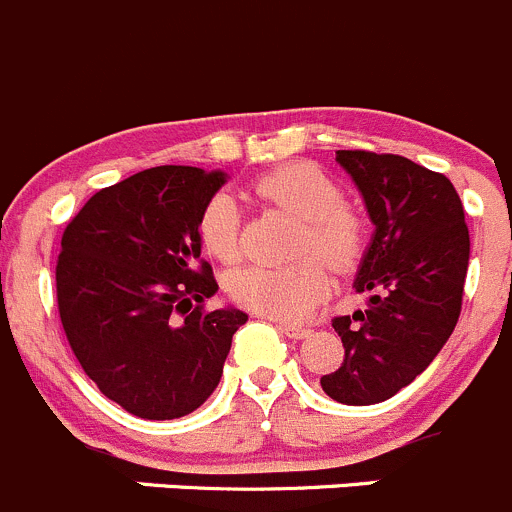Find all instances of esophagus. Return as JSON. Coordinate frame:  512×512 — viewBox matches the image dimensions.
<instances>
[{
    "mask_svg": "<svg viewBox=\"0 0 512 512\" xmlns=\"http://www.w3.org/2000/svg\"><path fill=\"white\" fill-rule=\"evenodd\" d=\"M277 327H280L287 337H292V340H305V337L310 335V330H307V327L292 325V322H277Z\"/></svg>",
    "mask_w": 512,
    "mask_h": 512,
    "instance_id": "esophagus-1",
    "label": "esophagus"
}]
</instances>
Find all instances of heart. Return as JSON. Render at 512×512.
Masks as SVG:
<instances>
[{
	"mask_svg": "<svg viewBox=\"0 0 512 512\" xmlns=\"http://www.w3.org/2000/svg\"><path fill=\"white\" fill-rule=\"evenodd\" d=\"M257 197L300 217L292 265H242L227 275V292L237 305L275 317L305 320L330 292V275L321 261L337 272H347L365 252V222L342 202V190L332 177L310 162H292L257 177ZM197 235L207 255L232 260L240 250V207L227 192L205 202L197 220ZM318 257L315 258L314 255ZM323 259L320 261L319 257Z\"/></svg>",
	"mask_w": 512,
	"mask_h": 512,
	"instance_id": "1",
	"label": "heart"
}]
</instances>
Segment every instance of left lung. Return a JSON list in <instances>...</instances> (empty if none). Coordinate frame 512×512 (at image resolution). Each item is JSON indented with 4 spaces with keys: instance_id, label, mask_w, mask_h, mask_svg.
I'll list each match as a JSON object with an SVG mask.
<instances>
[{
    "instance_id": "8db88e82",
    "label": "left lung",
    "mask_w": 512,
    "mask_h": 512,
    "mask_svg": "<svg viewBox=\"0 0 512 512\" xmlns=\"http://www.w3.org/2000/svg\"><path fill=\"white\" fill-rule=\"evenodd\" d=\"M375 225L355 290L367 310L332 320L345 360L320 385L342 405L393 398L435 360L458 325L470 235L453 182L400 155L337 150Z\"/></svg>"
}]
</instances>
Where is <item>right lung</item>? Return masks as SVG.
Here are the masks:
<instances>
[{"instance_id": "right-lung-1", "label": "right lung", "mask_w": 512, "mask_h": 512, "mask_svg": "<svg viewBox=\"0 0 512 512\" xmlns=\"http://www.w3.org/2000/svg\"><path fill=\"white\" fill-rule=\"evenodd\" d=\"M225 172L162 165L104 187L69 220L57 260L64 335L104 398L145 420L200 408L247 315L217 292L197 220Z\"/></svg>"}]
</instances>
